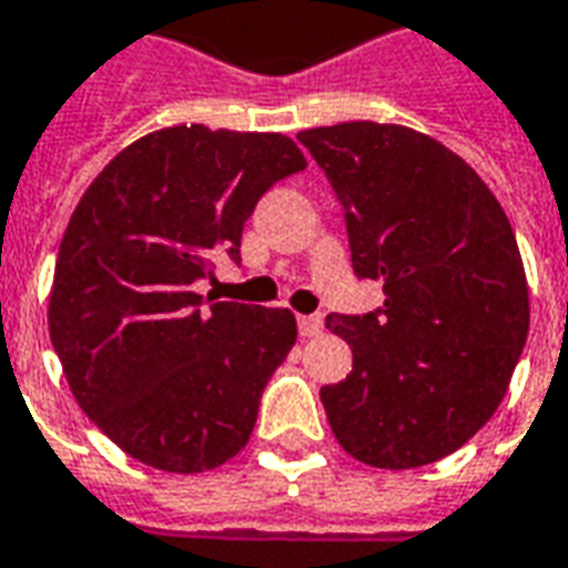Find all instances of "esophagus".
Wrapping results in <instances>:
<instances>
[{
	"label": "esophagus",
	"mask_w": 568,
	"mask_h": 568,
	"mask_svg": "<svg viewBox=\"0 0 568 568\" xmlns=\"http://www.w3.org/2000/svg\"><path fill=\"white\" fill-rule=\"evenodd\" d=\"M321 329H324V317H321V315H303V317H300V336H305V339H308V336H317Z\"/></svg>",
	"instance_id": "obj_1"
}]
</instances>
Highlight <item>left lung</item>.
<instances>
[{"mask_svg": "<svg viewBox=\"0 0 568 568\" xmlns=\"http://www.w3.org/2000/svg\"><path fill=\"white\" fill-rule=\"evenodd\" d=\"M345 211L357 277L385 305L329 315L352 373L321 388L348 456L388 470L456 453L493 419L529 333V287L508 216L477 171L404 124L300 134Z\"/></svg>", "mask_w": 568, "mask_h": 568, "instance_id": "1", "label": "left lung"}]
</instances>
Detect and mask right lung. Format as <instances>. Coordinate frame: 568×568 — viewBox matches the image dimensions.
<instances>
[{
  "label": "right lung",
  "instance_id": "add662e5",
  "mask_svg": "<svg viewBox=\"0 0 568 568\" xmlns=\"http://www.w3.org/2000/svg\"><path fill=\"white\" fill-rule=\"evenodd\" d=\"M303 168L291 136L174 124L122 149L72 211L51 345L84 416L149 468H220L251 440L296 317L195 284L216 256L239 263L256 201Z\"/></svg>",
  "mask_w": 568,
  "mask_h": 568
}]
</instances>
